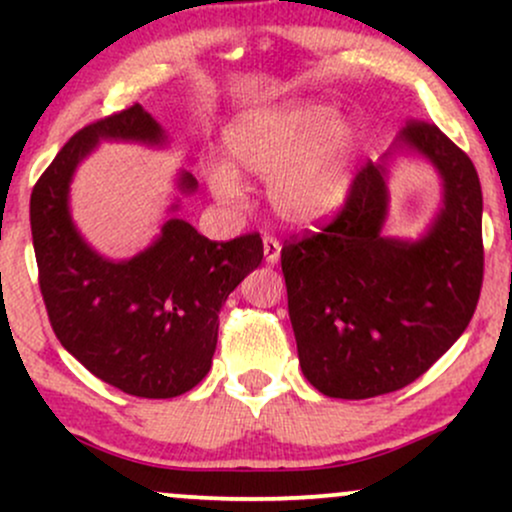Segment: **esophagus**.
<instances>
[{
  "label": "esophagus",
  "instance_id": "esophagus-1",
  "mask_svg": "<svg viewBox=\"0 0 512 512\" xmlns=\"http://www.w3.org/2000/svg\"><path fill=\"white\" fill-rule=\"evenodd\" d=\"M262 248H264V260H267L269 264H274V262H279V255H281V243L279 240H276L274 236H264L262 238Z\"/></svg>",
  "mask_w": 512,
  "mask_h": 512
}]
</instances>
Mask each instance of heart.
<instances>
[{
  "label": "heart",
  "instance_id": "1",
  "mask_svg": "<svg viewBox=\"0 0 512 512\" xmlns=\"http://www.w3.org/2000/svg\"><path fill=\"white\" fill-rule=\"evenodd\" d=\"M231 163L269 182L281 216L313 221L346 202L356 173L358 134L327 103H298L240 117L226 132ZM209 187L223 202L243 197V182L228 166H214Z\"/></svg>",
  "mask_w": 512,
  "mask_h": 512
}]
</instances>
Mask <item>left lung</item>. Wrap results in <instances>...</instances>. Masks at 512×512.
<instances>
[{
    "mask_svg": "<svg viewBox=\"0 0 512 512\" xmlns=\"http://www.w3.org/2000/svg\"><path fill=\"white\" fill-rule=\"evenodd\" d=\"M395 149L431 158L445 202L416 243L380 236L385 163H366L320 231L281 248L289 317L308 383L368 399L414 383L467 330L484 281L481 185L469 156L436 125L411 120Z\"/></svg>",
    "mask_w": 512,
    "mask_h": 512,
    "instance_id": "left-lung-1",
    "label": "left lung"
}]
</instances>
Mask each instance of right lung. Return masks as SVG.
<instances>
[{
	"instance_id": "1",
	"label": "right lung",
	"mask_w": 512,
	"mask_h": 512,
	"mask_svg": "<svg viewBox=\"0 0 512 512\" xmlns=\"http://www.w3.org/2000/svg\"><path fill=\"white\" fill-rule=\"evenodd\" d=\"M98 139L161 144L163 129L139 103L91 122L62 146L31 192L38 284L52 332L103 383L168 399L202 383L219 337V313L262 262L260 233L226 243L170 219L142 255L110 262L76 233L67 209L74 168ZM185 192L197 187L182 173Z\"/></svg>"
}]
</instances>
